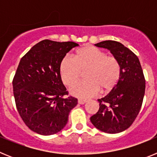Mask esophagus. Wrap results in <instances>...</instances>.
I'll use <instances>...</instances> for the list:
<instances>
[{
    "instance_id": "esophagus-1",
    "label": "esophagus",
    "mask_w": 157,
    "mask_h": 157,
    "mask_svg": "<svg viewBox=\"0 0 157 157\" xmlns=\"http://www.w3.org/2000/svg\"><path fill=\"white\" fill-rule=\"evenodd\" d=\"M78 104H80V105H84V104L86 102V100H82V99H78Z\"/></svg>"
}]
</instances>
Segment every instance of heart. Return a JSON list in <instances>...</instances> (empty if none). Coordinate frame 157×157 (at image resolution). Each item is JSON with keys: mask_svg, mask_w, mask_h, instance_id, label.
<instances>
[{"mask_svg": "<svg viewBox=\"0 0 157 157\" xmlns=\"http://www.w3.org/2000/svg\"><path fill=\"white\" fill-rule=\"evenodd\" d=\"M59 75L63 83L71 87L79 81L81 72L86 71V81L72 87L70 93L81 98H91L100 90L109 94L116 86L121 75V66L113 56L90 45L78 48L74 59L64 57L59 63Z\"/></svg>", "mask_w": 157, "mask_h": 157, "instance_id": "heart-1", "label": "heart"}]
</instances>
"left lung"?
<instances>
[{
	"mask_svg": "<svg viewBox=\"0 0 157 157\" xmlns=\"http://www.w3.org/2000/svg\"><path fill=\"white\" fill-rule=\"evenodd\" d=\"M95 45L109 49L119 60L121 75L116 86L98 100L99 110L90 121L103 132L117 134L129 128L139 113L145 90L143 71L138 56L120 42L104 41Z\"/></svg>",
	"mask_w": 157,
	"mask_h": 157,
	"instance_id": "left-lung-1",
	"label": "left lung"
}]
</instances>
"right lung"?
I'll return each instance as SVG.
<instances>
[{"mask_svg": "<svg viewBox=\"0 0 157 157\" xmlns=\"http://www.w3.org/2000/svg\"><path fill=\"white\" fill-rule=\"evenodd\" d=\"M78 44L43 40L20 59L12 86L16 105L25 124L41 135L56 134L66 126L78 100L67 95L59 63Z\"/></svg>", "mask_w": 157, "mask_h": 157, "instance_id": "obj_1", "label": "right lung"}]
</instances>
